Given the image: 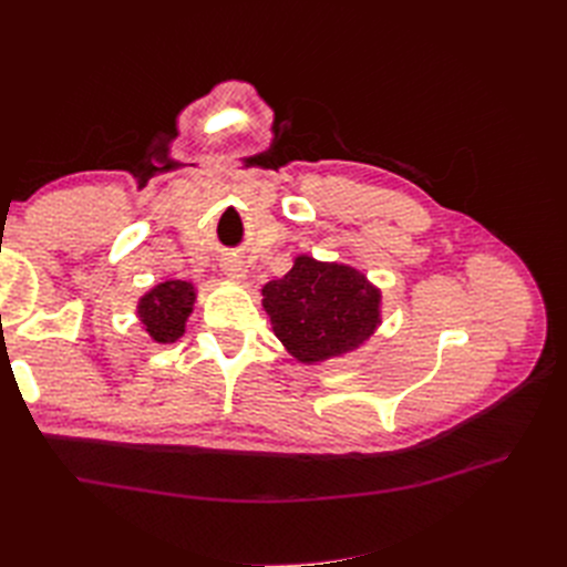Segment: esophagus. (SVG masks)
I'll return each instance as SVG.
<instances>
[{"mask_svg":"<svg viewBox=\"0 0 567 567\" xmlns=\"http://www.w3.org/2000/svg\"><path fill=\"white\" fill-rule=\"evenodd\" d=\"M225 274L229 279H236V281H241L244 277H246V267H244V262H238V260H227L225 265Z\"/></svg>","mask_w":567,"mask_h":567,"instance_id":"esophagus-1","label":"esophagus"}]
</instances>
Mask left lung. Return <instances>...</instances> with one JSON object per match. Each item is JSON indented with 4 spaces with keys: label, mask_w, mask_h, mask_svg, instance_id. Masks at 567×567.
<instances>
[{
    "label": "left lung",
    "mask_w": 567,
    "mask_h": 567,
    "mask_svg": "<svg viewBox=\"0 0 567 567\" xmlns=\"http://www.w3.org/2000/svg\"><path fill=\"white\" fill-rule=\"evenodd\" d=\"M262 307L274 333L305 364L359 348L381 323V290L362 271L307 255L262 288Z\"/></svg>",
    "instance_id": "left-lung-1"
}]
</instances>
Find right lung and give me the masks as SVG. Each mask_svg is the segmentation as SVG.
<instances>
[{
    "label": "right lung",
    "mask_w": 567,
    "mask_h": 567,
    "mask_svg": "<svg viewBox=\"0 0 567 567\" xmlns=\"http://www.w3.org/2000/svg\"><path fill=\"white\" fill-rule=\"evenodd\" d=\"M196 290L186 281H165L136 305V315L144 323L146 333L156 342H175L184 336V326L194 310Z\"/></svg>",
    "instance_id": "add662e5"
}]
</instances>
